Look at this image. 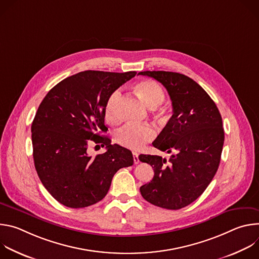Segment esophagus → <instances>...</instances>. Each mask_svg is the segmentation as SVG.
<instances>
[{
    "label": "esophagus",
    "mask_w": 259,
    "mask_h": 259,
    "mask_svg": "<svg viewBox=\"0 0 259 259\" xmlns=\"http://www.w3.org/2000/svg\"><path fill=\"white\" fill-rule=\"evenodd\" d=\"M133 160H134V164H138L139 163V158H138V154L137 153H133Z\"/></svg>",
    "instance_id": "esophagus-1"
}]
</instances>
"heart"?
Masks as SVG:
<instances>
[{"instance_id":"heart-1","label":"heart","mask_w":259,"mask_h":259,"mask_svg":"<svg viewBox=\"0 0 259 259\" xmlns=\"http://www.w3.org/2000/svg\"><path fill=\"white\" fill-rule=\"evenodd\" d=\"M137 93L147 106L155 108L161 105L165 99L163 88L153 80H143L135 86ZM121 91L115 90L106 100L104 106V118L108 123L115 124L119 121V101ZM156 136L155 129L147 124L136 125L126 124L116 134V139L119 144L133 151H138L145 143L152 141Z\"/></svg>"}]
</instances>
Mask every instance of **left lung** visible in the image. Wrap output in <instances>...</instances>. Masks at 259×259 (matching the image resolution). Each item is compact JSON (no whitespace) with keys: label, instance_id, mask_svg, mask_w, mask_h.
I'll use <instances>...</instances> for the list:
<instances>
[{"label":"left lung","instance_id":"obj_1","mask_svg":"<svg viewBox=\"0 0 259 259\" xmlns=\"http://www.w3.org/2000/svg\"><path fill=\"white\" fill-rule=\"evenodd\" d=\"M139 75L154 78L168 91L173 115L153 145L175 153L168 162L160 156H139L155 172L140 193L155 206L177 210L196 201L213 179L225 141L223 119L214 101L193 79L163 70Z\"/></svg>","mask_w":259,"mask_h":259}]
</instances>
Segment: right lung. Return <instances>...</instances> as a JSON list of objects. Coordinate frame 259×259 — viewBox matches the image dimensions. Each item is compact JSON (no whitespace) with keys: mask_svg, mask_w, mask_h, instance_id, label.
<instances>
[{"mask_svg":"<svg viewBox=\"0 0 259 259\" xmlns=\"http://www.w3.org/2000/svg\"><path fill=\"white\" fill-rule=\"evenodd\" d=\"M136 71L85 70L54 86L41 102L31 124L32 156L45 189L60 204L84 208L101 201L116 172L133 165L132 153L112 144L104 125L107 98ZM90 141L107 147L87 154Z\"/></svg>","mask_w":259,"mask_h":259,"instance_id":"add662e5","label":"right lung"}]
</instances>
